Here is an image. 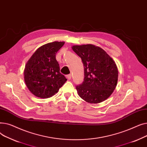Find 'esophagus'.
I'll list each match as a JSON object with an SVG mask.
<instances>
[{
	"mask_svg": "<svg viewBox=\"0 0 147 147\" xmlns=\"http://www.w3.org/2000/svg\"><path fill=\"white\" fill-rule=\"evenodd\" d=\"M67 79H68V80H70V79H71V74H68V75L67 76Z\"/></svg>",
	"mask_w": 147,
	"mask_h": 147,
	"instance_id": "obj_1",
	"label": "esophagus"
}]
</instances>
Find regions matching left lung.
Returning <instances> with one entry per match:
<instances>
[{
  "label": "left lung",
  "mask_w": 147,
  "mask_h": 147,
  "mask_svg": "<svg viewBox=\"0 0 147 147\" xmlns=\"http://www.w3.org/2000/svg\"><path fill=\"white\" fill-rule=\"evenodd\" d=\"M72 49L81 58L84 68V81L76 86L79 96L89 103L105 101L117 83L114 61L104 50L93 45H75Z\"/></svg>",
  "instance_id": "1"
}]
</instances>
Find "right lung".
Segmentation results:
<instances>
[{
  "instance_id": "right-lung-1",
  "label": "right lung",
  "mask_w": 147,
  "mask_h": 147,
  "mask_svg": "<svg viewBox=\"0 0 147 147\" xmlns=\"http://www.w3.org/2000/svg\"><path fill=\"white\" fill-rule=\"evenodd\" d=\"M64 44V42L45 44L38 48L28 61L24 80L29 90L36 96H52L67 80L59 72V65L56 59V54Z\"/></svg>"
}]
</instances>
